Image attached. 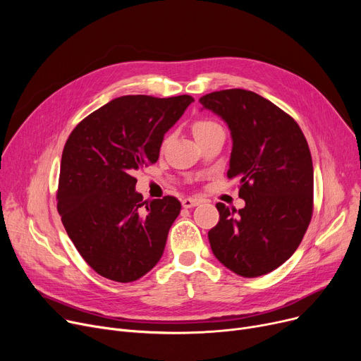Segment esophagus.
Listing matches in <instances>:
<instances>
[{"label": "esophagus", "instance_id": "1", "mask_svg": "<svg viewBox=\"0 0 361 361\" xmlns=\"http://www.w3.org/2000/svg\"><path fill=\"white\" fill-rule=\"evenodd\" d=\"M200 204V200L199 199H192V197H187L183 200V207H185V209H190V207H195Z\"/></svg>", "mask_w": 361, "mask_h": 361}]
</instances>
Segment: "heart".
<instances>
[{"label":"heart","mask_w":361,"mask_h":361,"mask_svg":"<svg viewBox=\"0 0 361 361\" xmlns=\"http://www.w3.org/2000/svg\"><path fill=\"white\" fill-rule=\"evenodd\" d=\"M215 127H218V124L214 123V121L200 120V121H196V123L193 124V133H195L196 137H199V136L204 135V133H207V131L215 128Z\"/></svg>","instance_id":"b5f03b06"}]
</instances>
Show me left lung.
I'll return each instance as SVG.
<instances>
[{
  "label": "left lung",
  "mask_w": 361,
  "mask_h": 361,
  "mask_svg": "<svg viewBox=\"0 0 361 361\" xmlns=\"http://www.w3.org/2000/svg\"><path fill=\"white\" fill-rule=\"evenodd\" d=\"M230 128L228 177L241 184L243 209L218 203L209 231L215 257L244 278L267 275L297 250L312 219L313 164L298 124L271 101L244 89L200 98Z\"/></svg>",
  "instance_id": "1"
}]
</instances>
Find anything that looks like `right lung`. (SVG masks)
I'll list each match as a JSON object with an SVG mask.
<instances>
[{
	"instance_id": "obj_1",
	"label": "right lung",
	"mask_w": 361,
	"mask_h": 361,
	"mask_svg": "<svg viewBox=\"0 0 361 361\" xmlns=\"http://www.w3.org/2000/svg\"><path fill=\"white\" fill-rule=\"evenodd\" d=\"M193 101L116 98L78 124L64 146L56 207L75 249L111 281H136L162 257L181 204L173 196L143 202L133 174L158 161L165 133Z\"/></svg>"
}]
</instances>
